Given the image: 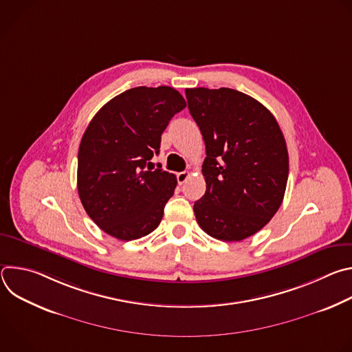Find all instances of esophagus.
<instances>
[{"mask_svg":"<svg viewBox=\"0 0 352 352\" xmlns=\"http://www.w3.org/2000/svg\"><path fill=\"white\" fill-rule=\"evenodd\" d=\"M188 177H189V173H188V171L178 173V174H177V181H178V184H179V185H182V184L188 179Z\"/></svg>","mask_w":352,"mask_h":352,"instance_id":"esophagus-1","label":"esophagus"}]
</instances>
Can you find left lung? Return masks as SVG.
<instances>
[{
	"instance_id": "obj_1",
	"label": "left lung",
	"mask_w": 352,
	"mask_h": 352,
	"mask_svg": "<svg viewBox=\"0 0 352 352\" xmlns=\"http://www.w3.org/2000/svg\"><path fill=\"white\" fill-rule=\"evenodd\" d=\"M185 94L206 144V192L193 205L196 221L216 239L242 241L281 206L288 179L284 135L274 116L245 93L195 87Z\"/></svg>"
}]
</instances>
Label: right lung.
<instances>
[{"label":"right lung","mask_w":352,"mask_h":352,"mask_svg":"<svg viewBox=\"0 0 352 352\" xmlns=\"http://www.w3.org/2000/svg\"><path fill=\"white\" fill-rule=\"evenodd\" d=\"M185 107L174 87L139 86L110 100L87 125L78 153V193L89 217L109 235L132 241L159 227L177 178L153 170L148 160Z\"/></svg>","instance_id":"right-lung-1"}]
</instances>
